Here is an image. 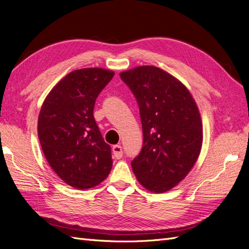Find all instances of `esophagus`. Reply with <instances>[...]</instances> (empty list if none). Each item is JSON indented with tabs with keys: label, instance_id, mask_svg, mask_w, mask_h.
Instances as JSON below:
<instances>
[{
	"label": "esophagus",
	"instance_id": "34e87169",
	"mask_svg": "<svg viewBox=\"0 0 249 249\" xmlns=\"http://www.w3.org/2000/svg\"><path fill=\"white\" fill-rule=\"evenodd\" d=\"M112 152H113V156L116 159H121L123 157V149H122V146L120 145H113L112 146Z\"/></svg>",
	"mask_w": 249,
	"mask_h": 249
}]
</instances>
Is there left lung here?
Masks as SVG:
<instances>
[{"instance_id":"1","label":"left lung","mask_w":249,"mask_h":249,"mask_svg":"<svg viewBox=\"0 0 249 249\" xmlns=\"http://www.w3.org/2000/svg\"><path fill=\"white\" fill-rule=\"evenodd\" d=\"M137 99L143 147L131 161L138 181L154 193H165L185 178L199 158L203 127L196 102L174 75L155 66L120 73Z\"/></svg>"}]
</instances>
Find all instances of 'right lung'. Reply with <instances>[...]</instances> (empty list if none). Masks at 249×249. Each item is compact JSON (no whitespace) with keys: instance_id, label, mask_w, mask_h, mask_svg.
I'll return each instance as SVG.
<instances>
[{"instance_id":"1","label":"right lung","mask_w":249,"mask_h":249,"mask_svg":"<svg viewBox=\"0 0 249 249\" xmlns=\"http://www.w3.org/2000/svg\"><path fill=\"white\" fill-rule=\"evenodd\" d=\"M114 72L83 68L68 73L48 93L37 120V136L47 162L68 185L97 186L112 167L111 148L93 118L100 92Z\"/></svg>"}]
</instances>
